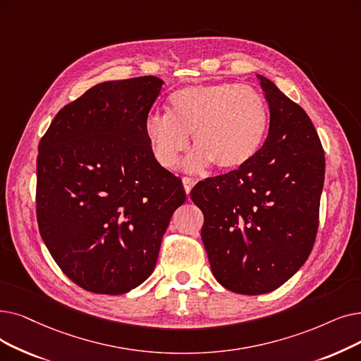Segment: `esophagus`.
Listing matches in <instances>:
<instances>
[{"label": "esophagus", "mask_w": 361, "mask_h": 361, "mask_svg": "<svg viewBox=\"0 0 361 361\" xmlns=\"http://www.w3.org/2000/svg\"><path fill=\"white\" fill-rule=\"evenodd\" d=\"M195 184H196V181H195L193 178H190V177H183V185H184V190H185L187 195H190V192H192Z\"/></svg>", "instance_id": "1"}]
</instances>
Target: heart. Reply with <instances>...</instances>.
<instances>
[{
    "mask_svg": "<svg viewBox=\"0 0 361 361\" xmlns=\"http://www.w3.org/2000/svg\"><path fill=\"white\" fill-rule=\"evenodd\" d=\"M267 127V107L255 88L218 82L176 91L168 114H150L145 133L156 161L165 168L178 164L193 134L196 149L184 161L185 171L196 172L211 164L233 171L252 161Z\"/></svg>",
    "mask_w": 361,
    "mask_h": 361,
    "instance_id": "b5f03b06",
    "label": "heart"
}]
</instances>
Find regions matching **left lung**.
I'll use <instances>...</instances> for the list:
<instances>
[{
	"instance_id": "obj_1",
	"label": "left lung",
	"mask_w": 361,
	"mask_h": 361,
	"mask_svg": "<svg viewBox=\"0 0 361 361\" xmlns=\"http://www.w3.org/2000/svg\"><path fill=\"white\" fill-rule=\"evenodd\" d=\"M270 111L252 161L199 181L190 193L205 216L202 242L214 277L242 295L267 293L307 261L319 228L324 152L304 109L257 75Z\"/></svg>"
}]
</instances>
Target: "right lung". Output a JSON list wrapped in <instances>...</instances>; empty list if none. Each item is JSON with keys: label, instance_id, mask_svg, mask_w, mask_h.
Here are the masks:
<instances>
[{"label": "right lung", "instance_id": "obj_1", "mask_svg": "<svg viewBox=\"0 0 361 361\" xmlns=\"http://www.w3.org/2000/svg\"><path fill=\"white\" fill-rule=\"evenodd\" d=\"M162 84L140 76L94 85L61 109L39 142L41 238L85 290L121 295L142 285L185 200L181 180L156 161L145 133Z\"/></svg>", "mask_w": 361, "mask_h": 361}]
</instances>
